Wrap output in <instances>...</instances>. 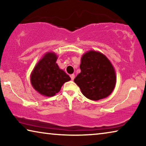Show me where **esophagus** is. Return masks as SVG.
Masks as SVG:
<instances>
[{"label":"esophagus","instance_id":"1","mask_svg":"<svg viewBox=\"0 0 146 146\" xmlns=\"http://www.w3.org/2000/svg\"><path fill=\"white\" fill-rule=\"evenodd\" d=\"M70 77L71 78V80H73L74 78H75V75H74V74H71V75H70Z\"/></svg>","mask_w":146,"mask_h":146}]
</instances>
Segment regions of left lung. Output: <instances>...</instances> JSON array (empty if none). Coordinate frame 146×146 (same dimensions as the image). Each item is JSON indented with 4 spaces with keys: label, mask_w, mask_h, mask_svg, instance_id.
Segmentation results:
<instances>
[{
    "label": "left lung",
    "mask_w": 146,
    "mask_h": 146,
    "mask_svg": "<svg viewBox=\"0 0 146 146\" xmlns=\"http://www.w3.org/2000/svg\"><path fill=\"white\" fill-rule=\"evenodd\" d=\"M80 73L74 79L81 92L91 100H98L110 95L117 82L115 69L106 56L90 50L81 58Z\"/></svg>",
    "instance_id": "left-lung-1"
}]
</instances>
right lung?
I'll list each match as a JSON object with an SVG mask.
<instances>
[{
	"mask_svg": "<svg viewBox=\"0 0 146 146\" xmlns=\"http://www.w3.org/2000/svg\"><path fill=\"white\" fill-rule=\"evenodd\" d=\"M57 58L54 52L46 53L31 73V85L42 95L53 97L60 91L64 83L71 80L70 76L59 68L56 62Z\"/></svg>",
	"mask_w": 146,
	"mask_h": 146,
	"instance_id": "1",
	"label": "right lung"
}]
</instances>
